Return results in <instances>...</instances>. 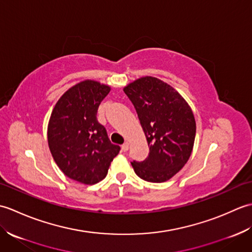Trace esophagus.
<instances>
[{
	"label": "esophagus",
	"mask_w": 252,
	"mask_h": 252,
	"mask_svg": "<svg viewBox=\"0 0 252 252\" xmlns=\"http://www.w3.org/2000/svg\"><path fill=\"white\" fill-rule=\"evenodd\" d=\"M121 148H122L123 152H127V151H129V143L126 142V143L123 144V145L121 146Z\"/></svg>",
	"instance_id": "1"
}]
</instances>
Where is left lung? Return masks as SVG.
Instances as JSON below:
<instances>
[{
    "instance_id": "1",
    "label": "left lung",
    "mask_w": 252,
    "mask_h": 252,
    "mask_svg": "<svg viewBox=\"0 0 252 252\" xmlns=\"http://www.w3.org/2000/svg\"><path fill=\"white\" fill-rule=\"evenodd\" d=\"M123 91L134 106L149 146L147 158L133 160L132 167L144 181H168L184 167L194 146L196 122L190 107L157 78H141Z\"/></svg>"
}]
</instances>
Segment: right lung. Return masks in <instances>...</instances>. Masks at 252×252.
Listing matches in <instances>:
<instances>
[{"label":"right lung","instance_id":"1","mask_svg":"<svg viewBox=\"0 0 252 252\" xmlns=\"http://www.w3.org/2000/svg\"><path fill=\"white\" fill-rule=\"evenodd\" d=\"M109 91L108 85L85 80L69 89L52 111L47 127L51 154L65 175L80 183L103 180L120 152L96 118Z\"/></svg>","mask_w":252,"mask_h":252}]
</instances>
